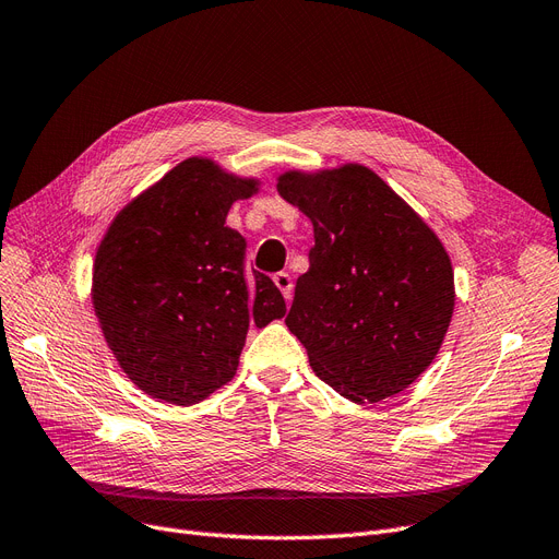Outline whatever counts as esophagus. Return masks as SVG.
<instances>
[{
	"label": "esophagus",
	"mask_w": 559,
	"mask_h": 559,
	"mask_svg": "<svg viewBox=\"0 0 559 559\" xmlns=\"http://www.w3.org/2000/svg\"><path fill=\"white\" fill-rule=\"evenodd\" d=\"M274 283H276L278 290L283 293V297L290 301L293 299V276L287 272H278V274H274Z\"/></svg>",
	"instance_id": "esophagus-1"
}]
</instances>
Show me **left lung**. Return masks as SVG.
Returning <instances> with one entry per match:
<instances>
[{
	"instance_id": "1",
	"label": "left lung",
	"mask_w": 559,
	"mask_h": 559,
	"mask_svg": "<svg viewBox=\"0 0 559 559\" xmlns=\"http://www.w3.org/2000/svg\"><path fill=\"white\" fill-rule=\"evenodd\" d=\"M276 186L316 237L287 329L341 396L401 394L436 359L451 322L456 293L442 241L366 165L290 170Z\"/></svg>"
}]
</instances>
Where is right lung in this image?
<instances>
[{
    "mask_svg": "<svg viewBox=\"0 0 559 559\" xmlns=\"http://www.w3.org/2000/svg\"><path fill=\"white\" fill-rule=\"evenodd\" d=\"M258 179L186 158L131 200L103 237L92 276L100 332L144 394L193 405L237 373L248 324L285 316L274 281L246 274V239L225 225Z\"/></svg>",
    "mask_w": 559,
    "mask_h": 559,
    "instance_id": "1",
    "label": "right lung"
}]
</instances>
